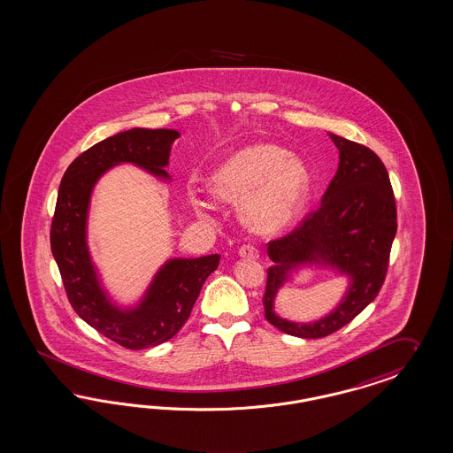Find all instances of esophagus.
Masks as SVG:
<instances>
[{"label":"esophagus","instance_id":"1","mask_svg":"<svg viewBox=\"0 0 453 453\" xmlns=\"http://www.w3.org/2000/svg\"><path fill=\"white\" fill-rule=\"evenodd\" d=\"M239 256L244 257V259H257L259 257V250H256L254 246H250V244H244L239 250Z\"/></svg>","mask_w":453,"mask_h":453}]
</instances>
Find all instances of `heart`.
<instances>
[{
  "label": "heart",
  "mask_w": 453,
  "mask_h": 453,
  "mask_svg": "<svg viewBox=\"0 0 453 453\" xmlns=\"http://www.w3.org/2000/svg\"><path fill=\"white\" fill-rule=\"evenodd\" d=\"M209 192L222 203H239L241 216L252 231L271 234L288 226L306 201L311 175L299 157L280 145L256 142L227 157L207 182ZM192 207L207 212L197 196Z\"/></svg>",
  "instance_id": "b5f03b06"
}]
</instances>
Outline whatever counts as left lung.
Segmentation results:
<instances>
[{"label": "left lung", "mask_w": 453, "mask_h": 453, "mask_svg": "<svg viewBox=\"0 0 453 453\" xmlns=\"http://www.w3.org/2000/svg\"><path fill=\"white\" fill-rule=\"evenodd\" d=\"M340 150V164L319 207L291 234L271 241L267 256L265 319L297 338H325L343 328L378 296L396 234V205L381 158L368 147L328 134ZM304 265H325L350 280L339 306L311 324L284 320L273 301L292 273Z\"/></svg>", "instance_id": "obj_1"}]
</instances>
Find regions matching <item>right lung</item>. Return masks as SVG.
Masks as SVG:
<instances>
[{
	"label": "right lung",
	"mask_w": 453,
	"mask_h": 453,
	"mask_svg": "<svg viewBox=\"0 0 453 453\" xmlns=\"http://www.w3.org/2000/svg\"><path fill=\"white\" fill-rule=\"evenodd\" d=\"M180 134L171 128H132L95 143L77 157L63 175L51 220V252L62 274L70 304L80 318L111 342L143 349L164 343L188 321L203 282L218 269L219 254L165 261L135 306L110 299L96 274L87 220L96 180L119 164H134L162 180H171L172 143Z\"/></svg>",
	"instance_id": "add662e5"
}]
</instances>
